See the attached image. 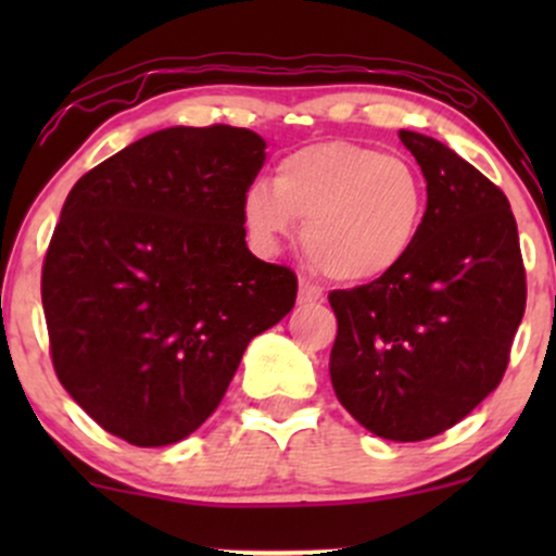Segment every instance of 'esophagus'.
I'll list each match as a JSON object with an SVG mask.
<instances>
[{
	"label": "esophagus",
	"instance_id": "1",
	"mask_svg": "<svg viewBox=\"0 0 556 556\" xmlns=\"http://www.w3.org/2000/svg\"><path fill=\"white\" fill-rule=\"evenodd\" d=\"M324 300V292L321 287L305 282V279H300V287H298V303L308 305V303H321Z\"/></svg>",
	"mask_w": 556,
	"mask_h": 556
}]
</instances>
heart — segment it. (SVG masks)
I'll use <instances>...</instances> for the list:
<instances>
[{"mask_svg": "<svg viewBox=\"0 0 556 556\" xmlns=\"http://www.w3.org/2000/svg\"><path fill=\"white\" fill-rule=\"evenodd\" d=\"M429 216V185L402 156L350 140L303 146L245 190L240 219L258 256H277L303 222L316 269L342 285H371L416 251Z\"/></svg>", "mask_w": 556, "mask_h": 556, "instance_id": "1", "label": "heart"}]
</instances>
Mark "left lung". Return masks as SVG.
<instances>
[{
  "label": "left lung",
  "mask_w": 556,
  "mask_h": 556,
  "mask_svg": "<svg viewBox=\"0 0 556 556\" xmlns=\"http://www.w3.org/2000/svg\"><path fill=\"white\" fill-rule=\"evenodd\" d=\"M429 185L410 258L379 282L329 292V376L363 429L420 442L500 387L526 311V269L507 195L442 140L400 130Z\"/></svg>",
  "instance_id": "1"
}]
</instances>
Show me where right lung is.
<instances>
[{
    "label": "right lung",
    "mask_w": 556,
    "mask_h": 556,
    "mask_svg": "<svg viewBox=\"0 0 556 556\" xmlns=\"http://www.w3.org/2000/svg\"><path fill=\"white\" fill-rule=\"evenodd\" d=\"M266 140L167 127L80 177L41 271L62 387L114 437L167 446L216 410L248 342L290 314L298 279L245 245L240 203Z\"/></svg>",
    "instance_id": "right-lung-1"
}]
</instances>
